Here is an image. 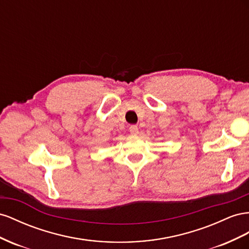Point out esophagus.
Here are the masks:
<instances>
[{
  "label": "esophagus",
  "instance_id": "obj_1",
  "mask_svg": "<svg viewBox=\"0 0 249 249\" xmlns=\"http://www.w3.org/2000/svg\"><path fill=\"white\" fill-rule=\"evenodd\" d=\"M129 131H130L131 134H138V133H139L138 126H137V125H131V126L129 127Z\"/></svg>",
  "mask_w": 249,
  "mask_h": 249
}]
</instances>
